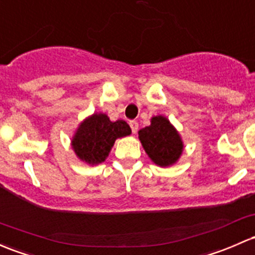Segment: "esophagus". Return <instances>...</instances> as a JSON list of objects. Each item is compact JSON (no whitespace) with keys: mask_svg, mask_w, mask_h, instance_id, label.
<instances>
[{"mask_svg":"<svg viewBox=\"0 0 255 255\" xmlns=\"http://www.w3.org/2000/svg\"><path fill=\"white\" fill-rule=\"evenodd\" d=\"M129 126H130V129H132V133H136V130H138V122L136 121H130L129 122Z\"/></svg>","mask_w":255,"mask_h":255,"instance_id":"1","label":"esophagus"}]
</instances>
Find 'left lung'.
Masks as SVG:
<instances>
[{"mask_svg":"<svg viewBox=\"0 0 255 255\" xmlns=\"http://www.w3.org/2000/svg\"><path fill=\"white\" fill-rule=\"evenodd\" d=\"M138 133L144 150L156 165L170 166L181 156L183 150L181 136L165 117H152L151 125Z\"/></svg>","mask_w":255,"mask_h":255,"instance_id":"1","label":"left lung"}]
</instances>
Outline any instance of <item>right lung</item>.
I'll list each match as a JSON object with an SVG mask.
<instances>
[{"label": "right lung", "instance_id": "add662e5", "mask_svg": "<svg viewBox=\"0 0 255 255\" xmlns=\"http://www.w3.org/2000/svg\"><path fill=\"white\" fill-rule=\"evenodd\" d=\"M130 127L125 121L111 122L104 114H94L79 126L72 146L77 156L88 163L105 161L115 140L130 134Z\"/></svg>", "mask_w": 255, "mask_h": 255}]
</instances>
